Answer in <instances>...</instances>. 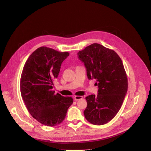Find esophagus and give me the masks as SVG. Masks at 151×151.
Wrapping results in <instances>:
<instances>
[{"instance_id": "obj_1", "label": "esophagus", "mask_w": 151, "mask_h": 151, "mask_svg": "<svg viewBox=\"0 0 151 151\" xmlns=\"http://www.w3.org/2000/svg\"><path fill=\"white\" fill-rule=\"evenodd\" d=\"M83 98V96H74V99L75 101H78V100H80V99H82Z\"/></svg>"}]
</instances>
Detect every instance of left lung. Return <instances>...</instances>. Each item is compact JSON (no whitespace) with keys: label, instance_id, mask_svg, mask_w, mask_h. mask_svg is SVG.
<instances>
[{"label":"left lung","instance_id":"obj_1","mask_svg":"<svg viewBox=\"0 0 151 151\" xmlns=\"http://www.w3.org/2000/svg\"><path fill=\"white\" fill-rule=\"evenodd\" d=\"M78 56L84 63L88 78L96 79L99 88L96 96L86 98L85 117L92 124H105L118 113L127 93L128 80L123 62L113 50L98 43L86 46Z\"/></svg>","mask_w":151,"mask_h":151}]
</instances>
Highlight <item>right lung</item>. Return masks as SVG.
I'll use <instances>...</instances> for the list:
<instances>
[{"instance_id":"1","label":"right lung","mask_w":151,"mask_h":151,"mask_svg":"<svg viewBox=\"0 0 151 151\" xmlns=\"http://www.w3.org/2000/svg\"><path fill=\"white\" fill-rule=\"evenodd\" d=\"M68 52L42 46L26 61L21 76L20 92L26 108L38 122L47 126L60 124L73 103L70 96L55 94L53 81Z\"/></svg>"}]
</instances>
